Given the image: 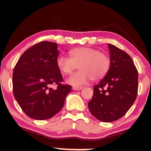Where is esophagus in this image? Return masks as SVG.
<instances>
[{
    "label": "esophagus",
    "mask_w": 151,
    "mask_h": 151,
    "mask_svg": "<svg viewBox=\"0 0 151 151\" xmlns=\"http://www.w3.org/2000/svg\"><path fill=\"white\" fill-rule=\"evenodd\" d=\"M82 86H73V89L74 90H75V91H79V90H81V89H82Z\"/></svg>",
    "instance_id": "1"
}]
</instances>
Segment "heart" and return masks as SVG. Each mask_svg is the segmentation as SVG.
Returning <instances> with one entry per match:
<instances>
[{
	"label": "heart",
	"instance_id": "heart-1",
	"mask_svg": "<svg viewBox=\"0 0 151 151\" xmlns=\"http://www.w3.org/2000/svg\"><path fill=\"white\" fill-rule=\"evenodd\" d=\"M69 53L70 58L61 55L57 59L56 62L59 70L66 75L72 73L78 66L79 72L72 74L67 80L72 85H83L90 79L99 80L108 72L110 59L108 55L98 50L79 47L72 49Z\"/></svg>",
	"mask_w": 151,
	"mask_h": 151
}]
</instances>
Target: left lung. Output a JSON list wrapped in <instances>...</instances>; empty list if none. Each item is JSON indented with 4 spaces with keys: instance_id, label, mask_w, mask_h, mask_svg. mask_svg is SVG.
I'll use <instances>...</instances> for the list:
<instances>
[{
    "instance_id": "1",
    "label": "left lung",
    "mask_w": 151,
    "mask_h": 151,
    "mask_svg": "<svg viewBox=\"0 0 151 151\" xmlns=\"http://www.w3.org/2000/svg\"><path fill=\"white\" fill-rule=\"evenodd\" d=\"M109 72L93 86L88 103L91 114L98 120L112 122L126 114L137 97L138 74L133 60L124 50L111 44Z\"/></svg>"
}]
</instances>
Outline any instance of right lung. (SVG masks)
Wrapping results in <instances>:
<instances>
[{
  "instance_id": "add662e5",
  "label": "right lung",
  "mask_w": 151,
  "mask_h": 151,
  "mask_svg": "<svg viewBox=\"0 0 151 151\" xmlns=\"http://www.w3.org/2000/svg\"><path fill=\"white\" fill-rule=\"evenodd\" d=\"M58 54L57 43L42 41L26 50L14 67L13 94L24 113L35 120L58 114L72 90V86L62 84L56 62ZM52 85L56 89L50 88Z\"/></svg>"
}]
</instances>
